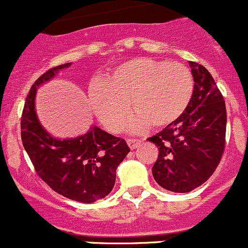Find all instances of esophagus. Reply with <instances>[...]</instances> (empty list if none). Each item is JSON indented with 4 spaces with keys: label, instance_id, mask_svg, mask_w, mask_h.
<instances>
[{
    "label": "esophagus",
    "instance_id": "esophagus-1",
    "mask_svg": "<svg viewBox=\"0 0 248 248\" xmlns=\"http://www.w3.org/2000/svg\"><path fill=\"white\" fill-rule=\"evenodd\" d=\"M126 143H128L129 148L135 149L141 144V140L140 139H126Z\"/></svg>",
    "mask_w": 248,
    "mask_h": 248
}]
</instances>
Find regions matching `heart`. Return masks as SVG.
Segmentation results:
<instances>
[{"label":"heart","instance_id":"obj_1","mask_svg":"<svg viewBox=\"0 0 248 248\" xmlns=\"http://www.w3.org/2000/svg\"><path fill=\"white\" fill-rule=\"evenodd\" d=\"M194 89V76L186 65L134 58L114 67L104 82H92L88 97L98 119L117 133L125 125L130 108L138 115L133 122L135 129L170 125L189 108Z\"/></svg>","mask_w":248,"mask_h":248}]
</instances>
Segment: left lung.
Returning a JSON list of instances; mask_svg holds the SVG:
<instances>
[{
    "label": "left lung",
    "mask_w": 248,
    "mask_h": 248,
    "mask_svg": "<svg viewBox=\"0 0 248 248\" xmlns=\"http://www.w3.org/2000/svg\"><path fill=\"white\" fill-rule=\"evenodd\" d=\"M190 65L195 89L189 108L176 122L148 138L159 149L153 176L172 192H189L202 185L220 164L226 141L222 94L203 65Z\"/></svg>",
    "instance_id": "obj_1"
}]
</instances>
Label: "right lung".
Masks as SVG:
<instances>
[{
    "mask_svg": "<svg viewBox=\"0 0 248 248\" xmlns=\"http://www.w3.org/2000/svg\"><path fill=\"white\" fill-rule=\"evenodd\" d=\"M69 65L50 68L31 87L22 111L21 138L34 170L50 189L71 200L91 203L113 190L118 165L130 149L125 140L97 126L79 138L58 140L39 124L34 109L37 87Z\"/></svg>",
    "mask_w": 248,
    "mask_h": 248,
    "instance_id": "right-lung-1",
    "label": "right lung"
}]
</instances>
